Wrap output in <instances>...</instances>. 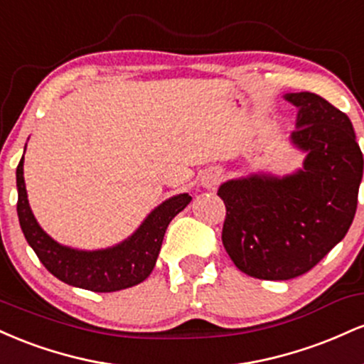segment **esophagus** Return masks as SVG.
<instances>
[{
    "instance_id": "obj_1",
    "label": "esophagus",
    "mask_w": 364,
    "mask_h": 364,
    "mask_svg": "<svg viewBox=\"0 0 364 364\" xmlns=\"http://www.w3.org/2000/svg\"><path fill=\"white\" fill-rule=\"evenodd\" d=\"M223 181V173L219 169L212 168L203 173L202 176V186L207 188V190H215V186Z\"/></svg>"
}]
</instances>
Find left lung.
<instances>
[{
    "label": "left lung",
    "instance_id": "left-lung-1",
    "mask_svg": "<svg viewBox=\"0 0 364 364\" xmlns=\"http://www.w3.org/2000/svg\"><path fill=\"white\" fill-rule=\"evenodd\" d=\"M298 107L292 145L306 152L303 169L287 176L229 179L223 243L241 272L263 281L306 274L353 224L363 154L348 114L311 92L284 95Z\"/></svg>",
    "mask_w": 364,
    "mask_h": 364
}]
</instances>
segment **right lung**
<instances>
[{
	"mask_svg": "<svg viewBox=\"0 0 364 364\" xmlns=\"http://www.w3.org/2000/svg\"><path fill=\"white\" fill-rule=\"evenodd\" d=\"M16 190L20 228L43 265L65 284L94 292L121 291L144 282L156 267L169 223L191 202L188 193L171 196L150 212L128 240L106 250L85 252L54 241L36 220L25 190L23 157L16 168Z\"/></svg>",
	"mask_w": 364,
	"mask_h": 364,
	"instance_id": "add662e5",
	"label": "right lung"
}]
</instances>
